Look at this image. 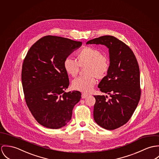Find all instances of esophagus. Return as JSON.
I'll use <instances>...</instances> for the list:
<instances>
[{
	"mask_svg": "<svg viewBox=\"0 0 159 159\" xmlns=\"http://www.w3.org/2000/svg\"><path fill=\"white\" fill-rule=\"evenodd\" d=\"M88 96V93H83L82 94V99H84V98H87Z\"/></svg>",
	"mask_w": 159,
	"mask_h": 159,
	"instance_id": "1",
	"label": "esophagus"
}]
</instances>
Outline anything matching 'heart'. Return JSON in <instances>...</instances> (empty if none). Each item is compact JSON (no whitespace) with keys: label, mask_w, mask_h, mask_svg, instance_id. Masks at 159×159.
<instances>
[{"label":"heart","mask_w":159,"mask_h":159,"mask_svg":"<svg viewBox=\"0 0 159 159\" xmlns=\"http://www.w3.org/2000/svg\"><path fill=\"white\" fill-rule=\"evenodd\" d=\"M77 61L70 57H66L63 61L65 72L72 77H75L80 67H84L87 75L78 77L72 82L74 89L84 92L89 91L99 79L106 77L110 69V60L98 49L90 46L83 48L76 54Z\"/></svg>","instance_id":"1"}]
</instances>
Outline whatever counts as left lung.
I'll use <instances>...</instances> for the list:
<instances>
[{"label": "left lung", "mask_w": 159, "mask_h": 159, "mask_svg": "<svg viewBox=\"0 0 159 159\" xmlns=\"http://www.w3.org/2000/svg\"><path fill=\"white\" fill-rule=\"evenodd\" d=\"M92 44L105 45L108 48L110 63L109 71L98 88L111 98L94 96V120L102 128L114 130L130 120L139 102L141 89L139 64L130 48L113 36H102L87 42V44Z\"/></svg>", "instance_id": "obj_1"}]
</instances>
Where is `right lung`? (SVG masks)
<instances>
[{"mask_svg":"<svg viewBox=\"0 0 159 159\" xmlns=\"http://www.w3.org/2000/svg\"><path fill=\"white\" fill-rule=\"evenodd\" d=\"M82 44L66 38L45 36L32 45L24 60L21 79L25 102L44 127L57 129L66 125L81 98L79 91L65 92L70 81L63 61Z\"/></svg>","mask_w":159,"mask_h":159,"instance_id":"obj_1","label":"right lung"}]
</instances>
